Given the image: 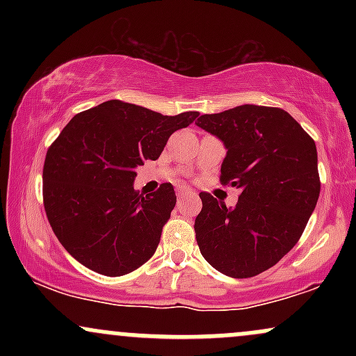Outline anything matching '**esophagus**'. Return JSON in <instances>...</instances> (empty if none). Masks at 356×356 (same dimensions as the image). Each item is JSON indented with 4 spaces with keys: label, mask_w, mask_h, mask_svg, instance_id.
I'll return each instance as SVG.
<instances>
[{
    "label": "esophagus",
    "mask_w": 356,
    "mask_h": 356,
    "mask_svg": "<svg viewBox=\"0 0 356 356\" xmlns=\"http://www.w3.org/2000/svg\"><path fill=\"white\" fill-rule=\"evenodd\" d=\"M175 194H177L179 199H182V197H186V195H195V192L191 189H186V187H179V189L175 191Z\"/></svg>",
    "instance_id": "34e87169"
}]
</instances>
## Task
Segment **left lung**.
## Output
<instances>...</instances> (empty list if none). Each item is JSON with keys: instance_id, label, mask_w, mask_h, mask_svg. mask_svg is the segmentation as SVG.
I'll use <instances>...</instances> for the list:
<instances>
[{"instance_id": "obj_1", "label": "left lung", "mask_w": 356, "mask_h": 356, "mask_svg": "<svg viewBox=\"0 0 356 356\" xmlns=\"http://www.w3.org/2000/svg\"><path fill=\"white\" fill-rule=\"evenodd\" d=\"M226 145L220 182L238 204L201 192L194 229L204 259L222 275L252 277L275 266L303 234L320 197L314 140L283 108L239 105L195 122Z\"/></svg>"}]
</instances>
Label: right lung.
I'll use <instances>...</instances> for the list:
<instances>
[{"label":"right lung","mask_w":356,"mask_h":356,"mask_svg":"<svg viewBox=\"0 0 356 356\" xmlns=\"http://www.w3.org/2000/svg\"><path fill=\"white\" fill-rule=\"evenodd\" d=\"M197 115L108 100L61 130L44 157L43 204L53 232L79 263L124 276L152 257L177 199L169 182L138 194L136 167L159 159L175 130Z\"/></svg>","instance_id":"right-lung-1"}]
</instances>
